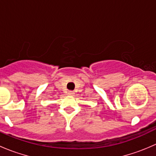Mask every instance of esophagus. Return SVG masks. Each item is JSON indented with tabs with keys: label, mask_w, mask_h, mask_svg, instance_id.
Returning <instances> with one entry per match:
<instances>
[{
	"label": "esophagus",
	"mask_w": 156,
	"mask_h": 156,
	"mask_svg": "<svg viewBox=\"0 0 156 156\" xmlns=\"http://www.w3.org/2000/svg\"><path fill=\"white\" fill-rule=\"evenodd\" d=\"M68 95H70V96H73V95H74V93H73V91H69V92H68Z\"/></svg>",
	"instance_id": "esophagus-1"
}]
</instances>
